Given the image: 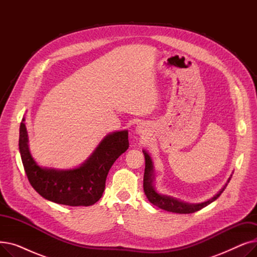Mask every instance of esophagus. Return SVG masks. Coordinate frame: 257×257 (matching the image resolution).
I'll return each mask as SVG.
<instances>
[{
    "label": "esophagus",
    "instance_id": "obj_1",
    "mask_svg": "<svg viewBox=\"0 0 257 257\" xmlns=\"http://www.w3.org/2000/svg\"><path fill=\"white\" fill-rule=\"evenodd\" d=\"M137 133L139 134V136H142V137L147 136V134H148V128H147V126L144 125V124L138 125V127H137Z\"/></svg>",
    "mask_w": 257,
    "mask_h": 257
}]
</instances>
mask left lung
Returning <instances> with one entry per match:
<instances>
[{"mask_svg": "<svg viewBox=\"0 0 257 257\" xmlns=\"http://www.w3.org/2000/svg\"><path fill=\"white\" fill-rule=\"evenodd\" d=\"M144 155H145V160H146V167H145V174H144V192L151 203L161 209H165L167 211L171 212H176V213H193L196 212L203 207L207 206L210 204L211 202L214 200H217L221 194L224 192V190L227 186V183L230 181V178L228 179L227 183L224 185L222 190L213 196L211 199L202 202V203L198 204H191V203H186V202L180 201L175 199L170 196L166 195H160L155 191V187L153 185L154 181V175H153V163L150 155L148 154L145 150H143Z\"/></svg>", "mask_w": 257, "mask_h": 257, "instance_id": "left-lung-1", "label": "left lung"}]
</instances>
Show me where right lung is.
I'll use <instances>...</instances> for the list:
<instances>
[{"label": "right lung", "mask_w": 257, "mask_h": 257, "mask_svg": "<svg viewBox=\"0 0 257 257\" xmlns=\"http://www.w3.org/2000/svg\"><path fill=\"white\" fill-rule=\"evenodd\" d=\"M22 119L20 153L27 177L34 190L45 199L69 206H90L100 200L108 172L129 147L128 131L106 136L96 150L79 168L55 170L39 167L28 147V133Z\"/></svg>", "instance_id": "right-lung-1"}]
</instances>
